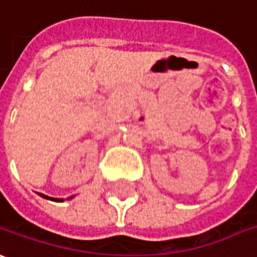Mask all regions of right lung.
<instances>
[{"label":"right lung","mask_w":257,"mask_h":257,"mask_svg":"<svg viewBox=\"0 0 257 257\" xmlns=\"http://www.w3.org/2000/svg\"><path fill=\"white\" fill-rule=\"evenodd\" d=\"M41 195H42V197H45V198H49V197H46V195H43V194H41ZM49 200H53V198H49ZM55 201H63V200H62V198H60V200H59V198H56Z\"/></svg>","instance_id":"obj_1"}]
</instances>
